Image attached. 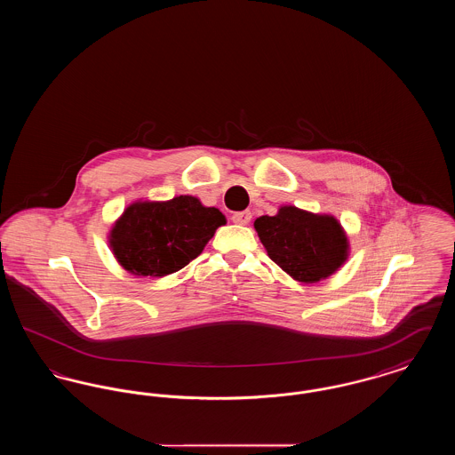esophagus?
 <instances>
[{
	"label": "esophagus",
	"mask_w": 455,
	"mask_h": 455,
	"mask_svg": "<svg viewBox=\"0 0 455 455\" xmlns=\"http://www.w3.org/2000/svg\"><path fill=\"white\" fill-rule=\"evenodd\" d=\"M251 218H252L251 212H238V213L232 215V221L237 223V225H249Z\"/></svg>",
	"instance_id": "esophagus-1"
}]
</instances>
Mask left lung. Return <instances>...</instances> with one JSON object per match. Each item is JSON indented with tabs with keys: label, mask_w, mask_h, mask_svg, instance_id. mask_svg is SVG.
<instances>
[{
	"label": "left lung",
	"mask_w": 455,
	"mask_h": 455,
	"mask_svg": "<svg viewBox=\"0 0 455 455\" xmlns=\"http://www.w3.org/2000/svg\"><path fill=\"white\" fill-rule=\"evenodd\" d=\"M254 228L267 256L297 282L325 280L349 256L347 232L332 215L282 206L275 217L258 218Z\"/></svg>",
	"instance_id": "left-lung-1"
}]
</instances>
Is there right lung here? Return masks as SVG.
<instances>
[{
	"instance_id": "obj_1",
	"label": "right lung",
	"mask_w": 455,
	"mask_h": 455,
	"mask_svg": "<svg viewBox=\"0 0 455 455\" xmlns=\"http://www.w3.org/2000/svg\"><path fill=\"white\" fill-rule=\"evenodd\" d=\"M225 223L218 208L203 206L195 196L134 201L112 225L108 245L131 275L162 278L196 259Z\"/></svg>"
}]
</instances>
